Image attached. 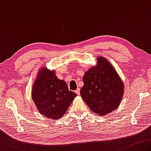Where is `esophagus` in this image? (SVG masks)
<instances>
[{"mask_svg":"<svg viewBox=\"0 0 151 151\" xmlns=\"http://www.w3.org/2000/svg\"><path fill=\"white\" fill-rule=\"evenodd\" d=\"M75 93H76V94H77L78 95H80V88H78L77 89H76V90L75 91Z\"/></svg>","mask_w":151,"mask_h":151,"instance_id":"obj_1","label":"esophagus"}]
</instances>
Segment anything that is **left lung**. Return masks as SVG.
Listing matches in <instances>:
<instances>
[{
  "label": "left lung",
  "instance_id": "8db88e82",
  "mask_svg": "<svg viewBox=\"0 0 151 151\" xmlns=\"http://www.w3.org/2000/svg\"><path fill=\"white\" fill-rule=\"evenodd\" d=\"M81 96L93 113L106 116L118 108L124 93V85L114 67L103 56L85 72Z\"/></svg>",
  "mask_w": 151,
  "mask_h": 151
}]
</instances>
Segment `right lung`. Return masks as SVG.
Returning a JSON list of instances; mask_svg holds the SVG:
<instances>
[{"mask_svg":"<svg viewBox=\"0 0 151 151\" xmlns=\"http://www.w3.org/2000/svg\"><path fill=\"white\" fill-rule=\"evenodd\" d=\"M32 96L40 114L58 119L66 114L77 95L68 90L65 81L57 77L55 70L42 66L33 83Z\"/></svg>","mask_w":151,"mask_h":151,"instance_id":"obj_1","label":"right lung"}]
</instances>
